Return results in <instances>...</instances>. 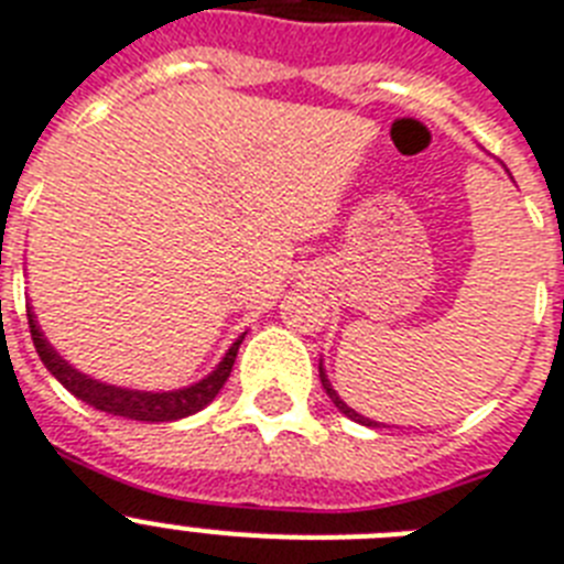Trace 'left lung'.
Segmentation results:
<instances>
[{"label":"left lung","instance_id":"1","mask_svg":"<svg viewBox=\"0 0 564 564\" xmlns=\"http://www.w3.org/2000/svg\"><path fill=\"white\" fill-rule=\"evenodd\" d=\"M319 380H323V389H325V392H328V398H332V403L339 409V412H343V415L351 417V421H357V423H366V426H380V423L369 421V417H362L360 412H355V409L348 406L346 400H343L337 392H334L332 383H328V377H325V371H323V362H319Z\"/></svg>","mask_w":564,"mask_h":564}]
</instances>
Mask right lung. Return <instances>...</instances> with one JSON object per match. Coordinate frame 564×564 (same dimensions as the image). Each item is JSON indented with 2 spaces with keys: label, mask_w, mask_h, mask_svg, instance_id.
Listing matches in <instances>:
<instances>
[{
  "label": "right lung",
  "mask_w": 564,
  "mask_h": 564,
  "mask_svg": "<svg viewBox=\"0 0 564 564\" xmlns=\"http://www.w3.org/2000/svg\"><path fill=\"white\" fill-rule=\"evenodd\" d=\"M28 325H31V339H34L36 355L45 362V369L57 377L59 383H63L74 398H80L83 403L100 409V412H109V415L149 423L178 421V417L202 412L209 400L221 392V386L227 383V377H230L232 371V362H236V355H239L241 339H245V334H241V337L230 346L225 360L218 362L216 371H209L204 380L187 386V389H175V392H138V389H120V386L100 383V380H91L88 375H80V371L74 369V366H68V362L48 346V339L42 337L40 325H36L31 311H28Z\"/></svg>",
  "instance_id": "obj_1"
}]
</instances>
